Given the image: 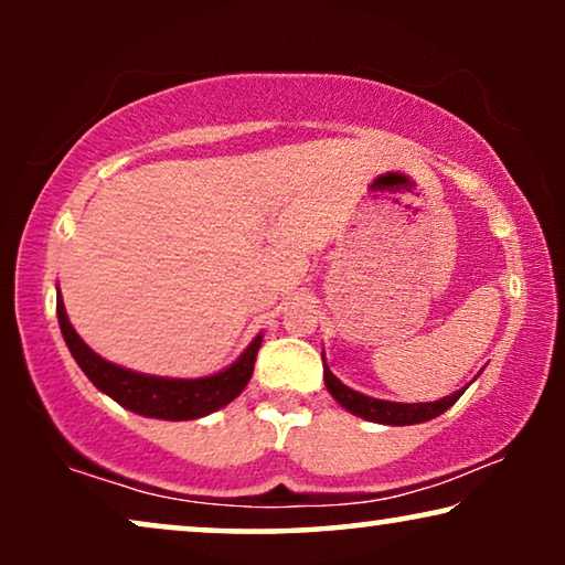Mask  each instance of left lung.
Listing matches in <instances>:
<instances>
[{
    "label": "left lung",
    "instance_id": "obj_1",
    "mask_svg": "<svg viewBox=\"0 0 565 565\" xmlns=\"http://www.w3.org/2000/svg\"><path fill=\"white\" fill-rule=\"evenodd\" d=\"M323 383H327V391L331 393V398H334L339 406H344L347 412L360 416V419L388 424V427H408V424H422V422L435 419V416L447 412V408H450L455 401L466 393V388H460L439 401H429V404H398V401L370 398L365 393L352 391L350 385L339 381V377L329 370L327 362H323Z\"/></svg>",
    "mask_w": 565,
    "mask_h": 565
}]
</instances>
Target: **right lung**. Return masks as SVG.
Returning <instances> with one entry per match:
<instances>
[{"mask_svg":"<svg viewBox=\"0 0 565 565\" xmlns=\"http://www.w3.org/2000/svg\"><path fill=\"white\" fill-rule=\"evenodd\" d=\"M56 313L68 352H72L76 365L82 367V373L95 383V388L118 401L128 412L149 416V419L188 422L228 406L249 383L254 360H257L262 347V334H257L252 339V344L238 354L236 362L205 377L146 375L130 367L115 365V362L99 358L92 347L84 344V339L76 334L72 321H68L61 290H56Z\"/></svg>","mask_w":565,"mask_h":565,"instance_id":"1","label":"right lung"}]
</instances>
